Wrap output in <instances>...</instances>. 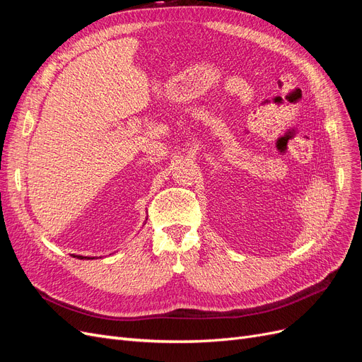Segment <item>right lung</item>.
I'll list each match as a JSON object with an SVG mask.
<instances>
[{"label": "right lung", "mask_w": 362, "mask_h": 362, "mask_svg": "<svg viewBox=\"0 0 362 362\" xmlns=\"http://www.w3.org/2000/svg\"><path fill=\"white\" fill-rule=\"evenodd\" d=\"M76 258H80V259H83V258H87V257H81V255H80V257H76ZM89 259H92V258H89Z\"/></svg>", "instance_id": "right-lung-1"}]
</instances>
